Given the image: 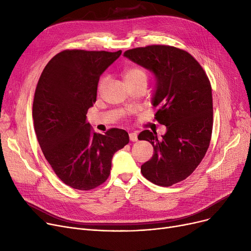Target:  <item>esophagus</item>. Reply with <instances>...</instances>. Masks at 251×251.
Wrapping results in <instances>:
<instances>
[{
    "label": "esophagus",
    "instance_id": "34e87169",
    "mask_svg": "<svg viewBox=\"0 0 251 251\" xmlns=\"http://www.w3.org/2000/svg\"><path fill=\"white\" fill-rule=\"evenodd\" d=\"M129 138L131 141H137V133H135V132L129 133Z\"/></svg>",
    "mask_w": 251,
    "mask_h": 251
}]
</instances>
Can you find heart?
Listing matches in <instances>:
<instances>
[{
    "mask_svg": "<svg viewBox=\"0 0 251 251\" xmlns=\"http://www.w3.org/2000/svg\"><path fill=\"white\" fill-rule=\"evenodd\" d=\"M123 78L125 80V83L127 84V83L135 82V81H139V80L147 81L148 76H147L146 71H144L143 69H141L139 67H130V68H127L124 70ZM107 81H108V78L105 76H103L100 79V83H99V91H100L104 87Z\"/></svg>",
    "mask_w": 251,
    "mask_h": 251,
    "instance_id": "obj_1",
    "label": "heart"
}]
</instances>
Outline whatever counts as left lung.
Returning <instances> with one entry per match:
<instances>
[{"label":"left lung","mask_w":251,"mask_h":251,"mask_svg":"<svg viewBox=\"0 0 251 251\" xmlns=\"http://www.w3.org/2000/svg\"><path fill=\"white\" fill-rule=\"evenodd\" d=\"M124 57L153 73L154 118L167 127L161 139L150 130L138 135L139 140L151 142L154 151L141 166V173L156 185L172 186L192 174L208 149L212 86L200 63L178 48L148 46L128 50Z\"/></svg>","instance_id":"8db88e82"}]
</instances>
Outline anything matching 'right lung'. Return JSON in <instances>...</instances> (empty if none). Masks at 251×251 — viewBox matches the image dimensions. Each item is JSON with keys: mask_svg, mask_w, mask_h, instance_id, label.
<instances>
[{"mask_svg": "<svg viewBox=\"0 0 251 251\" xmlns=\"http://www.w3.org/2000/svg\"><path fill=\"white\" fill-rule=\"evenodd\" d=\"M121 52L65 50L47 64L37 82L32 118L38 143L56 175L74 189L102 184L114 153L129 142L123 129L100 134L86 123L100 77Z\"/></svg>", "mask_w": 251, "mask_h": 251, "instance_id": "add662e5", "label": "right lung"}]
</instances>
